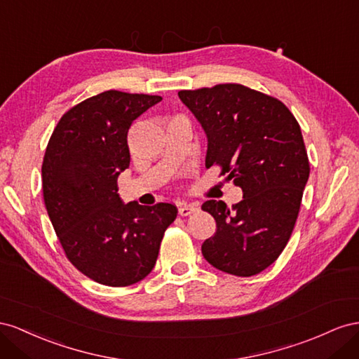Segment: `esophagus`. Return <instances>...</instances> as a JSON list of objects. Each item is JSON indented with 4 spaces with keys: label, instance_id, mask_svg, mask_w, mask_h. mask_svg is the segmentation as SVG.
Returning <instances> with one entry per match:
<instances>
[{
    "label": "esophagus",
    "instance_id": "34e87169",
    "mask_svg": "<svg viewBox=\"0 0 359 359\" xmlns=\"http://www.w3.org/2000/svg\"><path fill=\"white\" fill-rule=\"evenodd\" d=\"M197 210H198V204L185 203L179 208V215H182V217H188V215H192L194 212H197Z\"/></svg>",
    "mask_w": 359,
    "mask_h": 359
}]
</instances>
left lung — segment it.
I'll use <instances>...</instances> for the list:
<instances>
[{"label": "left lung", "instance_id": "1", "mask_svg": "<svg viewBox=\"0 0 359 359\" xmlns=\"http://www.w3.org/2000/svg\"><path fill=\"white\" fill-rule=\"evenodd\" d=\"M179 97L208 135L206 167L219 165L243 191L231 209L203 203L217 221L204 259L236 276L260 273L287 245L310 176L299 123L281 100L241 84L180 90Z\"/></svg>", "mask_w": 359, "mask_h": 359}]
</instances>
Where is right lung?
Listing matches in <instances>:
<instances>
[{
	"label": "right lung",
	"mask_w": 359,
	"mask_h": 359,
	"mask_svg": "<svg viewBox=\"0 0 359 359\" xmlns=\"http://www.w3.org/2000/svg\"><path fill=\"white\" fill-rule=\"evenodd\" d=\"M161 96L108 90L70 108L49 138L42 163L45 208L66 257L93 281L126 287L151 272L171 203L141 206L118 197L129 167L128 130Z\"/></svg>",
	"instance_id": "obj_1"
}]
</instances>
